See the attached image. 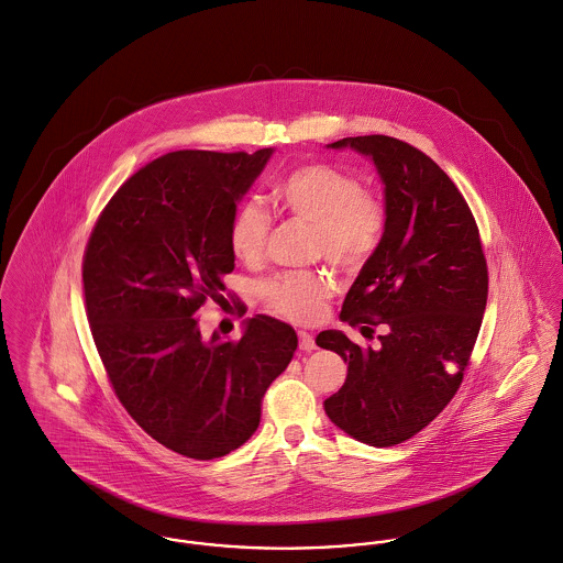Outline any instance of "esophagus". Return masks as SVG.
Here are the masks:
<instances>
[{
    "instance_id": "obj_1",
    "label": "esophagus",
    "mask_w": 563,
    "mask_h": 563,
    "mask_svg": "<svg viewBox=\"0 0 563 563\" xmlns=\"http://www.w3.org/2000/svg\"><path fill=\"white\" fill-rule=\"evenodd\" d=\"M298 339H300V350L302 352H312L317 347L314 345V336H312L311 332H307V330H300Z\"/></svg>"
}]
</instances>
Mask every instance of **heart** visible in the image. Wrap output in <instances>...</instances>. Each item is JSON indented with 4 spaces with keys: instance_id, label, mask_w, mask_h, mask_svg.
I'll list each match as a JSON object with an SVG mask.
<instances>
[{
    "instance_id": "1",
    "label": "heart",
    "mask_w": 563,
    "mask_h": 563,
    "mask_svg": "<svg viewBox=\"0 0 563 563\" xmlns=\"http://www.w3.org/2000/svg\"><path fill=\"white\" fill-rule=\"evenodd\" d=\"M274 194L287 213L311 224L312 256H323L341 272L361 269L384 240L388 224L384 200L341 168L296 166L276 184ZM269 231V213L254 200L242 202L229 224L231 252L242 263H258ZM258 294L272 311L294 321H312L323 311L332 285L319 272H285L265 280Z\"/></svg>"
}]
</instances>
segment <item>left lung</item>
<instances>
[{
  "instance_id": "left-lung-1",
  "label": "left lung",
  "mask_w": 563,
  "mask_h": 563,
  "mask_svg": "<svg viewBox=\"0 0 563 563\" xmlns=\"http://www.w3.org/2000/svg\"><path fill=\"white\" fill-rule=\"evenodd\" d=\"M328 146L374 162L388 224L339 314L367 330L384 323L386 334L377 350L341 330L317 334L319 347L347 363L345 384L323 408L345 434L393 446L430 426L462 384L488 300L486 256L464 196L426 153L388 135Z\"/></svg>"
}]
</instances>
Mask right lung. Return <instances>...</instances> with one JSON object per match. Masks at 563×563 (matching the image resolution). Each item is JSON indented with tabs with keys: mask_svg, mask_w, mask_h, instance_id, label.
<instances>
[{
	"mask_svg": "<svg viewBox=\"0 0 563 563\" xmlns=\"http://www.w3.org/2000/svg\"><path fill=\"white\" fill-rule=\"evenodd\" d=\"M272 153L153 159L112 196L84 252L86 314L117 397L148 437L194 460L256 432L261 399L298 347L267 314L246 319L238 341L202 336L196 314L227 289L229 224Z\"/></svg>",
	"mask_w": 563,
	"mask_h": 563,
	"instance_id": "1",
	"label": "right lung"
}]
</instances>
